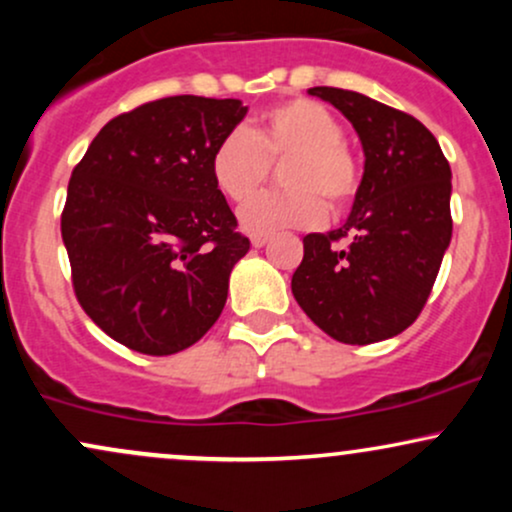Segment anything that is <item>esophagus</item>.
Listing matches in <instances>:
<instances>
[{
    "label": "esophagus",
    "instance_id": "34e87169",
    "mask_svg": "<svg viewBox=\"0 0 512 512\" xmlns=\"http://www.w3.org/2000/svg\"><path fill=\"white\" fill-rule=\"evenodd\" d=\"M252 248H262V245L269 243V236H264V233H255V236L250 238Z\"/></svg>",
    "mask_w": 512,
    "mask_h": 512
}]
</instances>
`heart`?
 Here are the masks:
<instances>
[{"label":"heart","mask_w":512,"mask_h":512,"mask_svg":"<svg viewBox=\"0 0 512 512\" xmlns=\"http://www.w3.org/2000/svg\"><path fill=\"white\" fill-rule=\"evenodd\" d=\"M289 157L285 184L289 193L263 196L240 209L248 233L308 228L330 211H342L356 195L358 166L342 142V125L325 105L293 98L264 110L252 132L233 129L211 154V180L231 202L243 204L266 179L269 160Z\"/></svg>","instance_id":"b5f03b06"}]
</instances>
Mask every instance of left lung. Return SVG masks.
<instances>
[{
  "label": "left lung",
  "mask_w": 512,
  "mask_h": 512,
  "mask_svg": "<svg viewBox=\"0 0 512 512\" xmlns=\"http://www.w3.org/2000/svg\"><path fill=\"white\" fill-rule=\"evenodd\" d=\"M308 93L354 125L366 163L344 226L303 238L293 298L337 342H383L419 317L450 245V163L402 110L344 88Z\"/></svg>",
  "instance_id": "left-lung-1"
}]
</instances>
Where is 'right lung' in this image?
<instances>
[{
    "instance_id": "right-lung-1",
    "label": "right lung",
    "mask_w": 512,
    "mask_h": 512,
    "mask_svg": "<svg viewBox=\"0 0 512 512\" xmlns=\"http://www.w3.org/2000/svg\"><path fill=\"white\" fill-rule=\"evenodd\" d=\"M248 108L170 96L117 115L69 180L62 240L81 308L127 349L170 356L219 320L250 240L211 180Z\"/></svg>"
}]
</instances>
